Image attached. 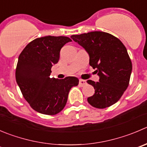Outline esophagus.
<instances>
[{
    "instance_id": "34e87169",
    "label": "esophagus",
    "mask_w": 147,
    "mask_h": 147,
    "mask_svg": "<svg viewBox=\"0 0 147 147\" xmlns=\"http://www.w3.org/2000/svg\"><path fill=\"white\" fill-rule=\"evenodd\" d=\"M86 81L85 80H80V81H79V85H80V86H84V85H86Z\"/></svg>"
}]
</instances>
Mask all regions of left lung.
<instances>
[{
    "mask_svg": "<svg viewBox=\"0 0 147 147\" xmlns=\"http://www.w3.org/2000/svg\"><path fill=\"white\" fill-rule=\"evenodd\" d=\"M71 38L86 50L89 64L99 76V82L87 81L95 93L88 98L92 106L105 108L116 103L127 89L132 63L126 47L118 38L102 31H92Z\"/></svg>",
    "mask_w": 147,
    "mask_h": 147,
    "instance_id": "1",
    "label": "left lung"
}]
</instances>
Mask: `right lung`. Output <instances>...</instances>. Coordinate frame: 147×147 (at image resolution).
Listing matches in <instances>:
<instances>
[{
	"instance_id": "obj_1",
	"label": "right lung",
	"mask_w": 147,
	"mask_h": 147,
	"mask_svg": "<svg viewBox=\"0 0 147 147\" xmlns=\"http://www.w3.org/2000/svg\"><path fill=\"white\" fill-rule=\"evenodd\" d=\"M72 42L67 36H47L28 43L18 57L16 80L30 106L39 113L55 115L65 108L69 90L79 80L51 78V68L59 59L62 47Z\"/></svg>"
}]
</instances>
